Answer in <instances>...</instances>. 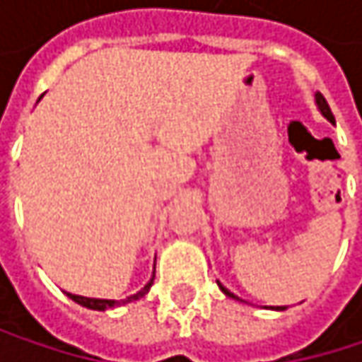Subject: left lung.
Returning a JSON list of instances; mask_svg holds the SVG:
<instances>
[{
	"instance_id": "1",
	"label": "left lung",
	"mask_w": 362,
	"mask_h": 362,
	"mask_svg": "<svg viewBox=\"0 0 362 362\" xmlns=\"http://www.w3.org/2000/svg\"><path fill=\"white\" fill-rule=\"evenodd\" d=\"M315 103H317V109L321 110V115L325 117L327 121L335 123V119H333V112H331V109H329V105H327V100L323 98V94H319V92H317V94H315ZM218 285H220V289H222V293H224V296H228V298H233V300H239V302H243L241 298H237L235 293H230V291H228V289H226L222 283H218ZM274 310H283V308H279V306H276Z\"/></svg>"
}]
</instances>
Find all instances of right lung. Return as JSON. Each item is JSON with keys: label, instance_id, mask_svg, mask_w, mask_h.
Listing matches in <instances>:
<instances>
[{"label": "right lung", "instance_id": "right-lung-1", "mask_svg": "<svg viewBox=\"0 0 362 362\" xmlns=\"http://www.w3.org/2000/svg\"><path fill=\"white\" fill-rule=\"evenodd\" d=\"M39 100H41V96H39ZM39 100H37V103H39ZM153 281H155V274L151 276V281H148L138 293H134V296H129V298H125V300H100V298H86V296H75V293H66V296H69L73 302H77L79 306H86V308H90V310H112V308H117V306H123V304H129V302H134V300L144 298V296L148 293Z\"/></svg>", "mask_w": 362, "mask_h": 362}]
</instances>
